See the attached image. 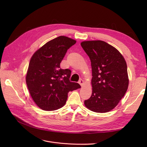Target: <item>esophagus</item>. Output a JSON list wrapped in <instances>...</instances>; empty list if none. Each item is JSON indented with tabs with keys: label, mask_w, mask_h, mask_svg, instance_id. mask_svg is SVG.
Listing matches in <instances>:
<instances>
[{
	"label": "esophagus",
	"mask_w": 147,
	"mask_h": 147,
	"mask_svg": "<svg viewBox=\"0 0 147 147\" xmlns=\"http://www.w3.org/2000/svg\"><path fill=\"white\" fill-rule=\"evenodd\" d=\"M84 80H82V79H80L79 81V83L80 84L81 86H83L84 85Z\"/></svg>",
	"instance_id": "1"
}]
</instances>
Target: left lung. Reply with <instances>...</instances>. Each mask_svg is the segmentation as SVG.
Here are the masks:
<instances>
[{
	"mask_svg": "<svg viewBox=\"0 0 147 147\" xmlns=\"http://www.w3.org/2000/svg\"><path fill=\"white\" fill-rule=\"evenodd\" d=\"M81 46L90 59L92 71V93L84 105L96 113L109 112L117 106L128 88L126 61L105 42L84 41Z\"/></svg>",
	"mask_w": 147,
	"mask_h": 147,
	"instance_id": "left-lung-1",
	"label": "left lung"
}]
</instances>
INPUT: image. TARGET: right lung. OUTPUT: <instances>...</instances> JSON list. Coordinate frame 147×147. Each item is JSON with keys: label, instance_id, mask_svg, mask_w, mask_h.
I'll return each instance as SVG.
<instances>
[{"label": "right lung", "instance_id": "right-lung-1", "mask_svg": "<svg viewBox=\"0 0 147 147\" xmlns=\"http://www.w3.org/2000/svg\"><path fill=\"white\" fill-rule=\"evenodd\" d=\"M76 43L71 38L59 36L38 49L30 59L26 83L33 101L43 110L63 107L68 92L81 88L79 83L69 81L70 69L60 68L67 50Z\"/></svg>", "mask_w": 147, "mask_h": 147}]
</instances>
